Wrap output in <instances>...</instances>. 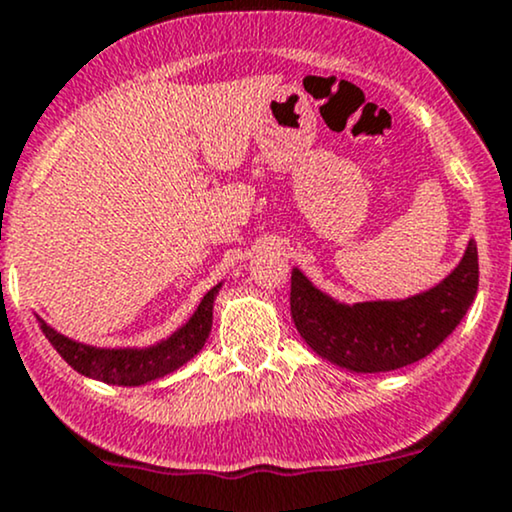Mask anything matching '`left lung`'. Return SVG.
Returning a JSON list of instances; mask_svg holds the SVG:
<instances>
[{
    "label": "left lung",
    "instance_id": "8db88e82",
    "mask_svg": "<svg viewBox=\"0 0 512 512\" xmlns=\"http://www.w3.org/2000/svg\"><path fill=\"white\" fill-rule=\"evenodd\" d=\"M477 285L479 258L470 242L460 266L441 285L402 302L338 304L294 270L290 309L294 326L316 354L342 369L376 374L434 352L467 314Z\"/></svg>",
    "mask_w": 512,
    "mask_h": 512
}]
</instances>
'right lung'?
<instances>
[{
    "mask_svg": "<svg viewBox=\"0 0 512 512\" xmlns=\"http://www.w3.org/2000/svg\"><path fill=\"white\" fill-rule=\"evenodd\" d=\"M220 285L213 287L201 299L194 316L184 328H179L170 340L148 350H98V347L81 345L40 321L42 333L52 342V347L62 354V359L78 374L98 378V381L114 383V386H143L155 378L172 374L174 369L184 366L191 357L201 352L213 326V299Z\"/></svg>",
    "mask_w": 512,
    "mask_h": 512,
    "instance_id": "obj_1",
    "label": "right lung"
}]
</instances>
